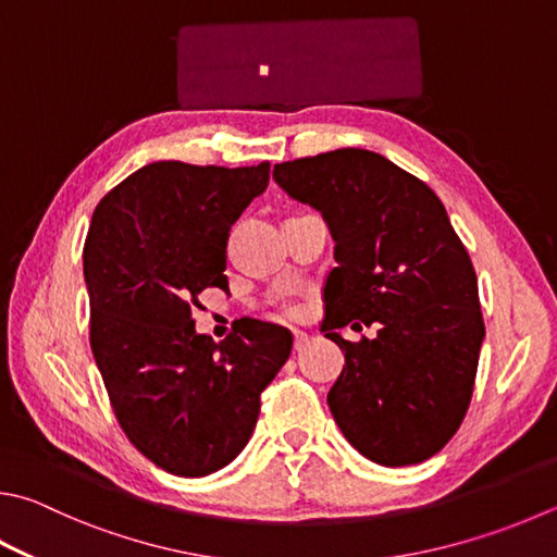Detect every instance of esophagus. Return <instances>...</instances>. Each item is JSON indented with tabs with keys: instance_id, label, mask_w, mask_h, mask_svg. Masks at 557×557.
I'll return each instance as SVG.
<instances>
[{
	"instance_id": "1",
	"label": "esophagus",
	"mask_w": 557,
	"mask_h": 557,
	"mask_svg": "<svg viewBox=\"0 0 557 557\" xmlns=\"http://www.w3.org/2000/svg\"><path fill=\"white\" fill-rule=\"evenodd\" d=\"M309 343V336L305 331H295V350H301Z\"/></svg>"
}]
</instances>
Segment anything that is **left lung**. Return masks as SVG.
Masks as SVG:
<instances>
[{
  "instance_id": "1",
  "label": "left lung",
  "mask_w": 557,
  "mask_h": 557,
  "mask_svg": "<svg viewBox=\"0 0 557 557\" xmlns=\"http://www.w3.org/2000/svg\"><path fill=\"white\" fill-rule=\"evenodd\" d=\"M321 211L336 268L321 331L346 352L329 407L343 436L387 468L417 465L455 436L470 407L484 321L478 275L426 182L380 153L338 148L272 170ZM377 322L350 344L337 329Z\"/></svg>"
}]
</instances>
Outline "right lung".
Listing matches in <instances>:
<instances>
[{"instance_id":"1","label":"right lung","mask_w":557,"mask_h":557,"mask_svg":"<svg viewBox=\"0 0 557 557\" xmlns=\"http://www.w3.org/2000/svg\"><path fill=\"white\" fill-rule=\"evenodd\" d=\"M270 180L252 168L160 160L99 201L83 250L89 343L128 441L182 478H205L250 441L260 394L292 333L250 319L214 343L195 331L199 292L226 289L228 231Z\"/></svg>"}]
</instances>
